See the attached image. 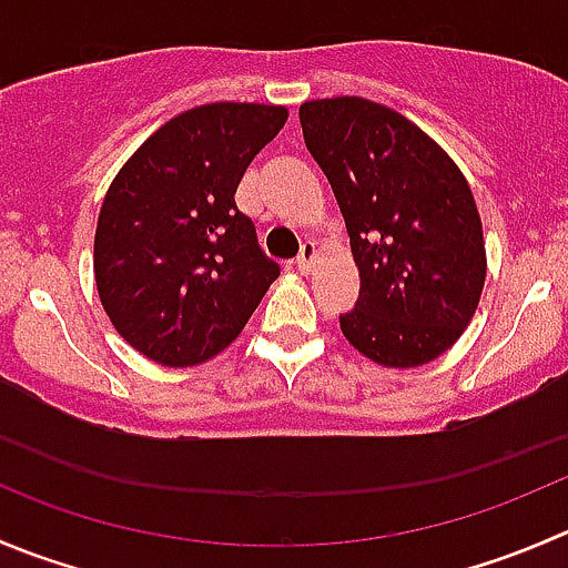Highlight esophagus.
<instances>
[{
    "label": "esophagus",
    "mask_w": 568,
    "mask_h": 568,
    "mask_svg": "<svg viewBox=\"0 0 568 568\" xmlns=\"http://www.w3.org/2000/svg\"><path fill=\"white\" fill-rule=\"evenodd\" d=\"M316 255H318L316 244H313V241H305L300 250V255H296V261H294L296 268H300L302 274H307L313 268V263H316Z\"/></svg>",
    "instance_id": "34e87169"
}]
</instances>
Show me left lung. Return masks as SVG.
I'll return each mask as SVG.
<instances>
[{
    "instance_id": "8db88e82",
    "label": "left lung",
    "mask_w": 568,
    "mask_h": 568,
    "mask_svg": "<svg viewBox=\"0 0 568 568\" xmlns=\"http://www.w3.org/2000/svg\"><path fill=\"white\" fill-rule=\"evenodd\" d=\"M300 121L361 272V296L341 316V333L379 366L436 361L469 327L486 283L469 183L427 132L385 104L313 99Z\"/></svg>"
}]
</instances>
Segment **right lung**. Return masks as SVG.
Masks as SVG:
<instances>
[{
	"mask_svg": "<svg viewBox=\"0 0 568 568\" xmlns=\"http://www.w3.org/2000/svg\"><path fill=\"white\" fill-rule=\"evenodd\" d=\"M285 119L283 104L191 108L152 132L110 183L93 277L113 327L150 361H211L280 277L235 189Z\"/></svg>",
	"mask_w": 568,
	"mask_h": 568,
	"instance_id": "add662e5",
	"label": "right lung"
}]
</instances>
